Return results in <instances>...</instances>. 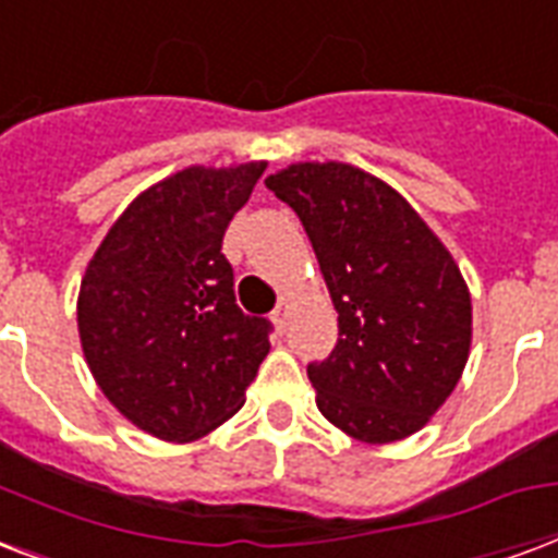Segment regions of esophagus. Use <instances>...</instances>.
Returning a JSON list of instances; mask_svg holds the SVG:
<instances>
[{
	"label": "esophagus",
	"mask_w": 558,
	"mask_h": 558,
	"mask_svg": "<svg viewBox=\"0 0 558 558\" xmlns=\"http://www.w3.org/2000/svg\"><path fill=\"white\" fill-rule=\"evenodd\" d=\"M287 318H289V298H280L278 307H275V313H271V322H275L278 330H283V327H287Z\"/></svg>",
	"instance_id": "1"
}]
</instances>
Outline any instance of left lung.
<instances>
[{
	"instance_id": "1",
	"label": "left lung",
	"mask_w": 558,
	"mask_h": 558,
	"mask_svg": "<svg viewBox=\"0 0 558 558\" xmlns=\"http://www.w3.org/2000/svg\"><path fill=\"white\" fill-rule=\"evenodd\" d=\"M266 186L298 213L339 313L307 365L322 415L368 445L421 430L471 348V295L450 251L403 195L348 163H295Z\"/></svg>"
}]
</instances>
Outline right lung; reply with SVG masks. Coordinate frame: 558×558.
Instances as JSON below:
<instances>
[{"mask_svg":"<svg viewBox=\"0 0 558 558\" xmlns=\"http://www.w3.org/2000/svg\"><path fill=\"white\" fill-rule=\"evenodd\" d=\"M266 163L190 166L131 202L81 280L93 377L140 430L193 441L245 403L271 322L233 298L222 236Z\"/></svg>","mask_w":558,"mask_h":558,"instance_id":"right-lung-1","label":"right lung"}]
</instances>
